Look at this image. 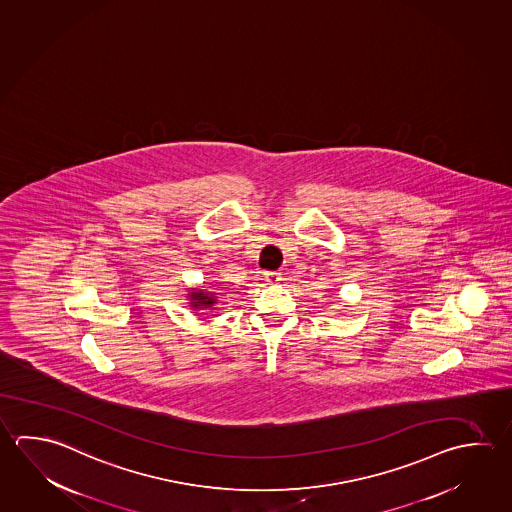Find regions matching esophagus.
Here are the masks:
<instances>
[{
	"mask_svg": "<svg viewBox=\"0 0 512 512\" xmlns=\"http://www.w3.org/2000/svg\"><path fill=\"white\" fill-rule=\"evenodd\" d=\"M263 276H265V281H269L270 285H274V283H279V281H281V274H279V272H274V270L265 272Z\"/></svg>",
	"mask_w": 512,
	"mask_h": 512,
	"instance_id": "esophagus-1",
	"label": "esophagus"
}]
</instances>
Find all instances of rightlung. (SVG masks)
I'll return each instance as SVG.
<instances>
[{
	"instance_id": "right-lung-1",
	"label": "right lung",
	"mask_w": 512,
	"mask_h": 512,
	"mask_svg": "<svg viewBox=\"0 0 512 512\" xmlns=\"http://www.w3.org/2000/svg\"><path fill=\"white\" fill-rule=\"evenodd\" d=\"M191 299H193V307L195 308H209L216 303L209 292H202V290H196Z\"/></svg>"
}]
</instances>
